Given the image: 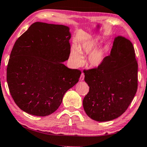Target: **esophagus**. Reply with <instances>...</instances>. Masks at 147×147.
<instances>
[{
    "mask_svg": "<svg viewBox=\"0 0 147 147\" xmlns=\"http://www.w3.org/2000/svg\"><path fill=\"white\" fill-rule=\"evenodd\" d=\"M84 79V74L83 73H81V75H80V81H83Z\"/></svg>",
    "mask_w": 147,
    "mask_h": 147,
    "instance_id": "esophagus-1",
    "label": "esophagus"
}]
</instances>
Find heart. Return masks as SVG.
Masks as SVG:
<instances>
[{
  "instance_id": "b5f03b06",
  "label": "heart",
  "mask_w": 147,
  "mask_h": 147,
  "mask_svg": "<svg viewBox=\"0 0 147 147\" xmlns=\"http://www.w3.org/2000/svg\"><path fill=\"white\" fill-rule=\"evenodd\" d=\"M99 39L93 38L77 47H73L70 52V58L73 65L76 67L83 64L84 58L82 54H90L88 58L89 63L93 67H98L103 61V53L100 49H96L98 46Z\"/></svg>"
}]
</instances>
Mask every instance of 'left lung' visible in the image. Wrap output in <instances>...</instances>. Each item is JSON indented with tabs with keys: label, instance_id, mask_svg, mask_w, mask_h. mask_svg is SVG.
Returning a JSON list of instances; mask_svg holds the SVG:
<instances>
[{
	"label": "left lung",
	"instance_id": "1",
	"mask_svg": "<svg viewBox=\"0 0 147 147\" xmlns=\"http://www.w3.org/2000/svg\"><path fill=\"white\" fill-rule=\"evenodd\" d=\"M138 69L132 43L124 37H116L110 55L98 67L84 71L89 86L83 100L87 115L104 122L125 112L138 89Z\"/></svg>",
	"mask_w": 147,
	"mask_h": 147
}]
</instances>
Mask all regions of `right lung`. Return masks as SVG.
<instances>
[{"label":"right lung","mask_w":147,"mask_h":147,"mask_svg":"<svg viewBox=\"0 0 147 147\" xmlns=\"http://www.w3.org/2000/svg\"><path fill=\"white\" fill-rule=\"evenodd\" d=\"M68 26L36 22L17 39L7 67V82L19 108L36 116L58 109L81 71L62 62L71 52Z\"/></svg>","instance_id":"right-lung-1"}]
</instances>
